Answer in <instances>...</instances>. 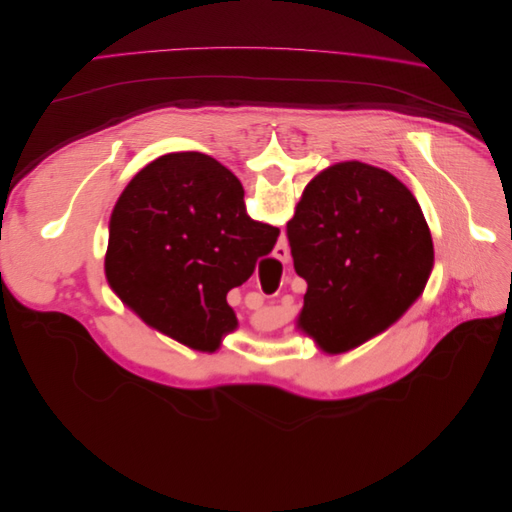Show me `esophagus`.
<instances>
[{"label":"esophagus","instance_id":"34e87169","mask_svg":"<svg viewBox=\"0 0 512 512\" xmlns=\"http://www.w3.org/2000/svg\"><path fill=\"white\" fill-rule=\"evenodd\" d=\"M275 258H277L279 262H283V264H285V262L289 260V248H287V243H285V239L277 243V248H275Z\"/></svg>","mask_w":512,"mask_h":512}]
</instances>
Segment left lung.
Returning a JSON list of instances; mask_svg holds the SVG:
<instances>
[{
    "instance_id": "obj_1",
    "label": "left lung",
    "mask_w": 512,
    "mask_h": 512,
    "mask_svg": "<svg viewBox=\"0 0 512 512\" xmlns=\"http://www.w3.org/2000/svg\"><path fill=\"white\" fill-rule=\"evenodd\" d=\"M287 239L308 283L298 327L329 354L398 321L433 266L431 233L410 189L356 160L329 166L306 185Z\"/></svg>"
}]
</instances>
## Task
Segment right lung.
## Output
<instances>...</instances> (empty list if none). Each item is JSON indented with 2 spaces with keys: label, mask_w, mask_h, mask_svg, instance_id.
I'll list each match as a JSON object with an SVG mask.
<instances>
[{
  "label": "right lung",
  "mask_w": 512,
  "mask_h": 512,
  "mask_svg": "<svg viewBox=\"0 0 512 512\" xmlns=\"http://www.w3.org/2000/svg\"><path fill=\"white\" fill-rule=\"evenodd\" d=\"M279 229L252 221L239 179L200 152L166 154L125 187L110 218L106 275L141 319L193 350L237 327L229 289L271 254Z\"/></svg>",
  "instance_id": "obj_1"
}]
</instances>
